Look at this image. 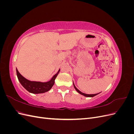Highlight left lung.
I'll list each match as a JSON object with an SVG mask.
<instances>
[{"instance_id":"8db88e82","label":"left lung","mask_w":134,"mask_h":134,"mask_svg":"<svg viewBox=\"0 0 134 134\" xmlns=\"http://www.w3.org/2000/svg\"><path fill=\"white\" fill-rule=\"evenodd\" d=\"M73 85H74V88L75 89V90L78 92L79 93H80V94H82V95H83V96H85V97H94V96H96V95H97L98 94H99V93H97V94H86V93H82V92H80L79 90H78V89H77L76 88V87L75 86V85H74V83H73Z\"/></svg>"}]
</instances>
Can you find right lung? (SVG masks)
Segmentation results:
<instances>
[{"label":"right lung","instance_id":"obj_1","mask_svg":"<svg viewBox=\"0 0 134 134\" xmlns=\"http://www.w3.org/2000/svg\"><path fill=\"white\" fill-rule=\"evenodd\" d=\"M17 71V75L18 80L22 86L25 88L26 90L30 93L34 94H39V93H45L49 90L54 86L55 83V80L56 76L58 75L59 70L57 73L55 74L51 79L47 82H34V81H30L26 79L23 77L18 71L17 69H16Z\"/></svg>","mask_w":134,"mask_h":134}]
</instances>
